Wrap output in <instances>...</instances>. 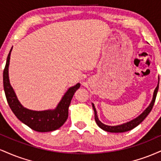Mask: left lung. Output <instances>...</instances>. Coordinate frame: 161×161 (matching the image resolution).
<instances>
[{"instance_id": "obj_1", "label": "left lung", "mask_w": 161, "mask_h": 161, "mask_svg": "<svg viewBox=\"0 0 161 161\" xmlns=\"http://www.w3.org/2000/svg\"><path fill=\"white\" fill-rule=\"evenodd\" d=\"M158 88H159V81H158V86H157L156 88H155V90L154 92L152 101H151V104H149V106L147 107V108H146L145 110H144V112L142 113V114H140L138 117L135 118V119H132V120L127 122V123H123V124H121V125H105V124H104V123H101V122L99 120L98 117H97V111H96L95 105H94V104H92V108H93L94 112H95V119L96 121V123H97V125H98L100 128L102 129L103 130L107 131V132H127V131H129V130H131V129H134L135 127H136L137 125H139L140 123H141L146 117H147V116L148 115L149 113L151 111V110H152V108H153V106H154V104L155 99H156Z\"/></svg>"}]
</instances>
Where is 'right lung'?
I'll return each mask as SVG.
<instances>
[{
    "instance_id": "obj_1",
    "label": "right lung",
    "mask_w": 161,
    "mask_h": 161,
    "mask_svg": "<svg viewBox=\"0 0 161 161\" xmlns=\"http://www.w3.org/2000/svg\"><path fill=\"white\" fill-rule=\"evenodd\" d=\"M12 48L7 56L6 65L3 73V89L11 110L22 123L36 132H51L59 129L67 119L68 108L75 91L80 87V84L77 83L75 86L70 87L63 96L57 108L53 110L36 111L24 108L17 99L9 80L8 68Z\"/></svg>"
}]
</instances>
